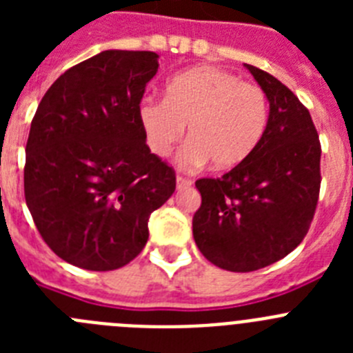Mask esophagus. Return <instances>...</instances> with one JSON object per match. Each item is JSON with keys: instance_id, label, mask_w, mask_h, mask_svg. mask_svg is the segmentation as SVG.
Here are the masks:
<instances>
[{"instance_id": "34e87169", "label": "esophagus", "mask_w": 353, "mask_h": 353, "mask_svg": "<svg viewBox=\"0 0 353 353\" xmlns=\"http://www.w3.org/2000/svg\"><path fill=\"white\" fill-rule=\"evenodd\" d=\"M192 183L191 179H187V176H183V174H176V187L179 189H182V187H189Z\"/></svg>"}]
</instances>
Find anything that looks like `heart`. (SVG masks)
<instances>
[{
    "label": "heart",
    "instance_id": "b5f03b06",
    "mask_svg": "<svg viewBox=\"0 0 353 353\" xmlns=\"http://www.w3.org/2000/svg\"><path fill=\"white\" fill-rule=\"evenodd\" d=\"M138 114L146 145L157 157H168L189 125L182 164L208 161L214 170H228L245 161L263 138L269 99L261 86L232 72L196 67L168 83L166 99H143Z\"/></svg>",
    "mask_w": 353,
    "mask_h": 353
}]
</instances>
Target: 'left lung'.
<instances>
[{
    "label": "left lung",
    "mask_w": 353,
    "mask_h": 353,
    "mask_svg": "<svg viewBox=\"0 0 353 353\" xmlns=\"http://www.w3.org/2000/svg\"><path fill=\"white\" fill-rule=\"evenodd\" d=\"M270 102L263 138L221 179L196 180L201 205L192 217L196 245L208 261L252 272L301 244L320 196L322 146L310 109L279 79L245 65Z\"/></svg>",
    "instance_id": "obj_1"
}]
</instances>
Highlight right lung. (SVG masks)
<instances>
[{
  "mask_svg": "<svg viewBox=\"0 0 353 353\" xmlns=\"http://www.w3.org/2000/svg\"><path fill=\"white\" fill-rule=\"evenodd\" d=\"M152 51H104L63 72L31 120L24 198L43 242L86 270L120 269L148 240L176 174L139 123Z\"/></svg>",
  "mask_w": 353,
  "mask_h": 353,
  "instance_id": "right-lung-1",
  "label": "right lung"
}]
</instances>
